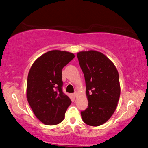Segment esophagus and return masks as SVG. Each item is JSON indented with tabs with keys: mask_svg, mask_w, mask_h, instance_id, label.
<instances>
[{
	"mask_svg": "<svg viewBox=\"0 0 148 148\" xmlns=\"http://www.w3.org/2000/svg\"><path fill=\"white\" fill-rule=\"evenodd\" d=\"M73 95V96L75 97H75H77V93L75 92V93H74V94Z\"/></svg>",
	"mask_w": 148,
	"mask_h": 148,
	"instance_id": "esophagus-1",
	"label": "esophagus"
}]
</instances>
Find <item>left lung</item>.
Returning <instances> with one entry per match:
<instances>
[{"label":"left lung","instance_id":"1","mask_svg":"<svg viewBox=\"0 0 148 148\" xmlns=\"http://www.w3.org/2000/svg\"><path fill=\"white\" fill-rule=\"evenodd\" d=\"M84 74L88 107L81 112L82 120L90 126H100L112 116L121 94L116 66L102 52L89 50L77 53Z\"/></svg>","mask_w":148,"mask_h":148}]
</instances>
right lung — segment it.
<instances>
[{
	"label": "right lung",
	"instance_id": "add662e5",
	"mask_svg": "<svg viewBox=\"0 0 148 148\" xmlns=\"http://www.w3.org/2000/svg\"><path fill=\"white\" fill-rule=\"evenodd\" d=\"M75 55L51 50L37 58L28 73L27 98L38 119L47 125L61 123L71 101L62 92V69Z\"/></svg>",
	"mask_w": 148,
	"mask_h": 148
}]
</instances>
